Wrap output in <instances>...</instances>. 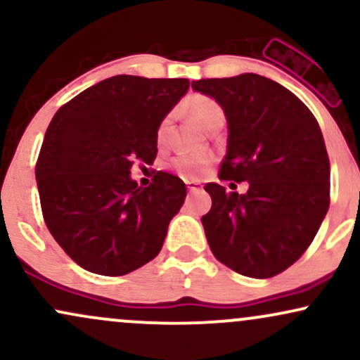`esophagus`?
Masks as SVG:
<instances>
[{"label": "esophagus", "instance_id": "esophagus-1", "mask_svg": "<svg viewBox=\"0 0 360 360\" xmlns=\"http://www.w3.org/2000/svg\"><path fill=\"white\" fill-rule=\"evenodd\" d=\"M186 188H188V191H201L203 189V186L200 183H194V181H186Z\"/></svg>", "mask_w": 360, "mask_h": 360}]
</instances>
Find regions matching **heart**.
<instances>
[{
	"instance_id": "obj_1",
	"label": "heart",
	"mask_w": 360,
	"mask_h": 360,
	"mask_svg": "<svg viewBox=\"0 0 360 360\" xmlns=\"http://www.w3.org/2000/svg\"><path fill=\"white\" fill-rule=\"evenodd\" d=\"M186 113L191 117L198 125L206 130L217 125V123L225 122V113L223 108L214 101L213 98L206 94H193L184 103ZM169 135V118H164L157 127V142L164 143ZM212 157L208 154H179L171 159V167L184 179H200L208 169Z\"/></svg>"
}]
</instances>
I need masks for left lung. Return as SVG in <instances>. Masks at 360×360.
<instances>
[{
	"label": "left lung",
	"mask_w": 360,
	"mask_h": 360,
	"mask_svg": "<svg viewBox=\"0 0 360 360\" xmlns=\"http://www.w3.org/2000/svg\"><path fill=\"white\" fill-rule=\"evenodd\" d=\"M191 86L214 98L229 122L218 177L249 183L245 194L205 186L210 249L238 274L272 278L304 254L328 212L330 160L320 125L296 94L259 74Z\"/></svg>",
	"instance_id": "left-lung-1"
}]
</instances>
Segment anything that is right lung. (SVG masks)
Listing matches in <instances>:
<instances>
[{
    "label": "right lung",
    "instance_id": "1",
    "mask_svg": "<svg viewBox=\"0 0 360 360\" xmlns=\"http://www.w3.org/2000/svg\"><path fill=\"white\" fill-rule=\"evenodd\" d=\"M189 88L188 79L108 77L53 115L35 164L49 232L82 269L125 276L162 249L184 203L179 177L155 171L140 188L135 162L157 157V127Z\"/></svg>",
    "mask_w": 360,
    "mask_h": 360
}]
</instances>
